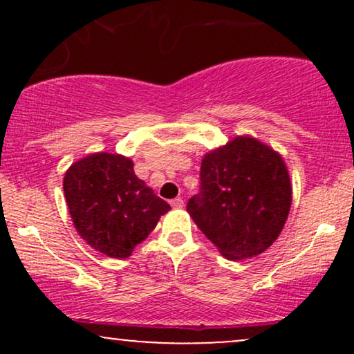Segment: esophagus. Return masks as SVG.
Returning a JSON list of instances; mask_svg holds the SVG:
<instances>
[{
	"instance_id": "1",
	"label": "esophagus",
	"mask_w": 354,
	"mask_h": 354,
	"mask_svg": "<svg viewBox=\"0 0 354 354\" xmlns=\"http://www.w3.org/2000/svg\"><path fill=\"white\" fill-rule=\"evenodd\" d=\"M171 206L173 208H183L185 206V201H183V198H174V200H171Z\"/></svg>"
}]
</instances>
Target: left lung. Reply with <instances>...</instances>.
Returning a JSON list of instances; mask_svg holds the SVG:
<instances>
[{
	"label": "left lung",
	"mask_w": 354,
	"mask_h": 354,
	"mask_svg": "<svg viewBox=\"0 0 354 354\" xmlns=\"http://www.w3.org/2000/svg\"><path fill=\"white\" fill-rule=\"evenodd\" d=\"M200 181L186 209L225 258H253L273 245L291 208L290 174L278 153L238 136L203 158Z\"/></svg>",
	"instance_id": "1"
}]
</instances>
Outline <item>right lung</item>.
Here are the masks:
<instances>
[{"label": "right lung", "instance_id": "right-lung-1", "mask_svg": "<svg viewBox=\"0 0 354 354\" xmlns=\"http://www.w3.org/2000/svg\"><path fill=\"white\" fill-rule=\"evenodd\" d=\"M64 198L80 236L109 258H128L171 209L120 154L96 153L64 174Z\"/></svg>", "mask_w": 354, "mask_h": 354}]
</instances>
